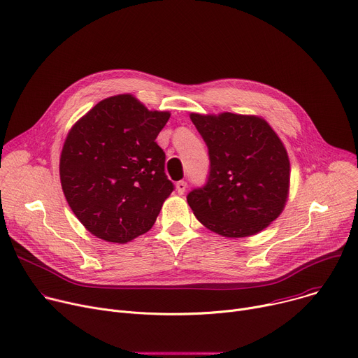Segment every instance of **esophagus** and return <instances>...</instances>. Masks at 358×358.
Returning <instances> with one entry per match:
<instances>
[{
	"label": "esophagus",
	"mask_w": 358,
	"mask_h": 358,
	"mask_svg": "<svg viewBox=\"0 0 358 358\" xmlns=\"http://www.w3.org/2000/svg\"><path fill=\"white\" fill-rule=\"evenodd\" d=\"M176 187H177V192L180 194V196H182V194L185 192V188H187V182L185 181H178L176 184Z\"/></svg>",
	"instance_id": "obj_1"
}]
</instances>
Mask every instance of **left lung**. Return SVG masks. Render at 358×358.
Instances as JSON below:
<instances>
[{
    "label": "left lung",
    "mask_w": 358,
    "mask_h": 358,
    "mask_svg": "<svg viewBox=\"0 0 358 358\" xmlns=\"http://www.w3.org/2000/svg\"><path fill=\"white\" fill-rule=\"evenodd\" d=\"M208 148L207 182L188 192L194 215L230 238L264 230L282 211L289 185L287 151L268 122L254 115L191 114Z\"/></svg>",
    "instance_id": "1"
}]
</instances>
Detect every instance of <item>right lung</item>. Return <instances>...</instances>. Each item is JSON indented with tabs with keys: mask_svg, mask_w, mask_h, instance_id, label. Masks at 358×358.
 <instances>
[{
	"mask_svg": "<svg viewBox=\"0 0 358 358\" xmlns=\"http://www.w3.org/2000/svg\"><path fill=\"white\" fill-rule=\"evenodd\" d=\"M169 118L121 94L100 101L70 129L59 158L61 185L95 237L124 244L154 225L174 189L166 152L155 143Z\"/></svg>",
	"mask_w": 358,
	"mask_h": 358,
	"instance_id": "add662e5",
	"label": "right lung"
}]
</instances>
